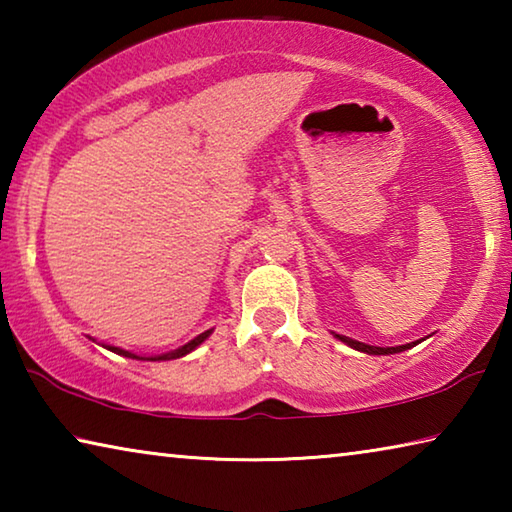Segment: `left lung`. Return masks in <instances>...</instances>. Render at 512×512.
I'll return each instance as SVG.
<instances>
[{
    "instance_id": "1",
    "label": "left lung",
    "mask_w": 512,
    "mask_h": 512,
    "mask_svg": "<svg viewBox=\"0 0 512 512\" xmlns=\"http://www.w3.org/2000/svg\"><path fill=\"white\" fill-rule=\"evenodd\" d=\"M334 334V332H332ZM336 339L339 341H343L345 345H350V348H354V350H359V352H366V354H395V352H404V350H409V348H413V345H418L420 341H415V343H406V345H397V348H377V345H368V343H361V341H354V339H350V336H343V334H334Z\"/></svg>"
}]
</instances>
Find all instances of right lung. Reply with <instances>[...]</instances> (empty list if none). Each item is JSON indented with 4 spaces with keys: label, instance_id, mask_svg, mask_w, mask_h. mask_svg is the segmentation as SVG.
Segmentation results:
<instances>
[{
    "label": "right lung",
    "instance_id": "obj_1",
    "mask_svg": "<svg viewBox=\"0 0 512 512\" xmlns=\"http://www.w3.org/2000/svg\"><path fill=\"white\" fill-rule=\"evenodd\" d=\"M210 334H212V329H207V332L198 334L196 339H192L189 343H185L183 348H178V350H173V352H167V354H155V357H140V354H133V352H128V350L115 348V345H103V348H108L110 352H115V354H121V357H131V359H140V361H169V359H180V357H185V354H189L192 350H196L198 345H201V343H203Z\"/></svg>",
    "mask_w": 512,
    "mask_h": 512
}]
</instances>
